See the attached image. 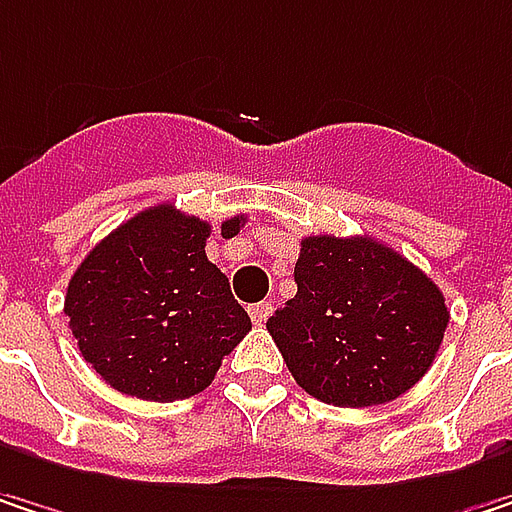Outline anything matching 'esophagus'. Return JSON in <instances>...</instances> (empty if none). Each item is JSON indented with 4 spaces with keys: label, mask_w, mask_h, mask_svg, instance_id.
<instances>
[{
    "label": "esophagus",
    "mask_w": 512,
    "mask_h": 512,
    "mask_svg": "<svg viewBox=\"0 0 512 512\" xmlns=\"http://www.w3.org/2000/svg\"><path fill=\"white\" fill-rule=\"evenodd\" d=\"M249 313H252V322H255V325H263V322L272 316V302L252 304V310H249Z\"/></svg>",
    "instance_id": "obj_1"
}]
</instances>
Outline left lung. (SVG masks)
Returning <instances> with one entry per match:
<instances>
[{
	"instance_id": "8db88e82",
	"label": "left lung",
	"mask_w": 512,
	"mask_h": 512,
	"mask_svg": "<svg viewBox=\"0 0 512 512\" xmlns=\"http://www.w3.org/2000/svg\"><path fill=\"white\" fill-rule=\"evenodd\" d=\"M299 293L266 328L304 393L372 407L407 393L434 363L448 325L440 287L372 237H304Z\"/></svg>"
}]
</instances>
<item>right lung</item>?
Returning <instances> with one entry per match:
<instances>
[{"label":"right lung","mask_w":512,"mask_h":512,"mask_svg":"<svg viewBox=\"0 0 512 512\" xmlns=\"http://www.w3.org/2000/svg\"><path fill=\"white\" fill-rule=\"evenodd\" d=\"M222 222V237L243 228ZM210 225L172 205L143 210L81 260L64 313L81 357L114 390L146 401L210 387L222 357L252 331L228 278L210 263Z\"/></svg>","instance_id":"right-lung-1"}]
</instances>
